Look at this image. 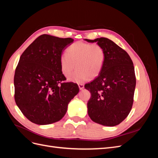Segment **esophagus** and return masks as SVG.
Instances as JSON below:
<instances>
[{
	"mask_svg": "<svg viewBox=\"0 0 158 158\" xmlns=\"http://www.w3.org/2000/svg\"><path fill=\"white\" fill-rule=\"evenodd\" d=\"M78 87L80 88V89H82L84 88V85L83 84H78Z\"/></svg>",
	"mask_w": 158,
	"mask_h": 158,
	"instance_id": "34e87169",
	"label": "esophagus"
}]
</instances>
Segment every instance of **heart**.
<instances>
[{
    "instance_id": "b5f03b06",
    "label": "heart",
    "mask_w": 158,
    "mask_h": 158,
    "mask_svg": "<svg viewBox=\"0 0 158 158\" xmlns=\"http://www.w3.org/2000/svg\"><path fill=\"white\" fill-rule=\"evenodd\" d=\"M106 60V52L102 46L97 44L78 41L71 45L67 54L60 57L62 73L69 77L76 69L77 70L70 78L73 82L81 83L94 79L102 73Z\"/></svg>"
}]
</instances>
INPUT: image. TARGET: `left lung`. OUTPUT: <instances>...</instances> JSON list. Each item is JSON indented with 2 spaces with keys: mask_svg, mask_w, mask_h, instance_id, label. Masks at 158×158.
<instances>
[{
  "mask_svg": "<svg viewBox=\"0 0 158 158\" xmlns=\"http://www.w3.org/2000/svg\"><path fill=\"white\" fill-rule=\"evenodd\" d=\"M84 40L96 42L106 52L102 73L84 85L91 93L87 103L88 115L100 125L116 126L125 120L132 107L136 86L133 63L125 50L107 38Z\"/></svg>",
  "mask_w": 158,
  "mask_h": 158,
  "instance_id": "1",
  "label": "left lung"
}]
</instances>
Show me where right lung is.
I'll list each match as a JSON object with an SVG mask.
<instances>
[{
  "label": "right lung",
  "mask_w": 158,
  "mask_h": 158,
  "mask_svg": "<svg viewBox=\"0 0 158 158\" xmlns=\"http://www.w3.org/2000/svg\"><path fill=\"white\" fill-rule=\"evenodd\" d=\"M72 38L41 35L20 56L14 78V99L28 120L45 125L60 121L79 92L77 84L64 82L60 57Z\"/></svg>",
  "instance_id": "right-lung-1"
}]
</instances>
